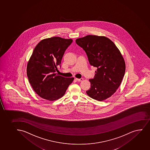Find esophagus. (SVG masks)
I'll return each mask as SVG.
<instances>
[{
	"instance_id": "obj_1",
	"label": "esophagus",
	"mask_w": 150,
	"mask_h": 150,
	"mask_svg": "<svg viewBox=\"0 0 150 150\" xmlns=\"http://www.w3.org/2000/svg\"><path fill=\"white\" fill-rule=\"evenodd\" d=\"M83 78H81V79H76V80H77L79 81H83Z\"/></svg>"
}]
</instances>
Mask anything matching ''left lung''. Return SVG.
I'll use <instances>...</instances> for the list:
<instances>
[{
	"label": "left lung",
	"instance_id": "8db88e82",
	"mask_svg": "<svg viewBox=\"0 0 150 150\" xmlns=\"http://www.w3.org/2000/svg\"><path fill=\"white\" fill-rule=\"evenodd\" d=\"M76 42L86 52L90 64L97 68L86 93L99 101L109 98L120 86L126 70L120 50L105 36L88 35Z\"/></svg>",
	"mask_w": 150,
	"mask_h": 150
}]
</instances>
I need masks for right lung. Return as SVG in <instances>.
Instances as JSON below:
<instances>
[{"mask_svg":"<svg viewBox=\"0 0 150 150\" xmlns=\"http://www.w3.org/2000/svg\"><path fill=\"white\" fill-rule=\"evenodd\" d=\"M71 39L52 37L36 45L27 66L30 84L39 96L48 100L62 97L74 78H64L55 73L64 53L72 43Z\"/></svg>","mask_w":150,"mask_h":150,"instance_id":"add662e5","label":"right lung"}]
</instances>
